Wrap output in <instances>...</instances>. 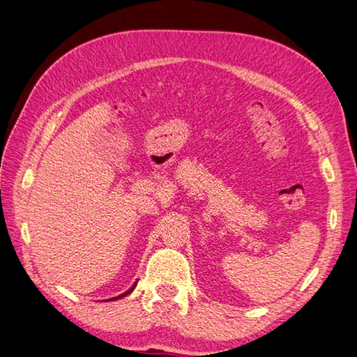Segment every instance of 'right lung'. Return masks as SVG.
Here are the masks:
<instances>
[{"label": "right lung", "mask_w": 357, "mask_h": 357, "mask_svg": "<svg viewBox=\"0 0 357 357\" xmlns=\"http://www.w3.org/2000/svg\"><path fill=\"white\" fill-rule=\"evenodd\" d=\"M135 285H137V283H134V285L131 287V289H128L126 292H123V294L122 296H117V297H114V298H109V300H117V298H122V297H125V296H128V294H130V292H132V289L135 288Z\"/></svg>", "instance_id": "add662e5"}]
</instances>
